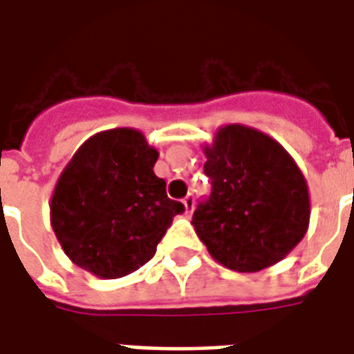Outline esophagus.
<instances>
[{"instance_id": "obj_1", "label": "esophagus", "mask_w": 354, "mask_h": 354, "mask_svg": "<svg viewBox=\"0 0 354 354\" xmlns=\"http://www.w3.org/2000/svg\"><path fill=\"white\" fill-rule=\"evenodd\" d=\"M182 203H184L185 214H192V212H193V207H195V203H193V197H192V195H187V197H185V199L182 201Z\"/></svg>"}]
</instances>
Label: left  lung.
Segmentation results:
<instances>
[{
    "instance_id": "left-lung-1",
    "label": "left lung",
    "mask_w": 354,
    "mask_h": 354,
    "mask_svg": "<svg viewBox=\"0 0 354 354\" xmlns=\"http://www.w3.org/2000/svg\"><path fill=\"white\" fill-rule=\"evenodd\" d=\"M212 193L193 212L195 233L218 263L258 273L305 237L311 199L294 157L266 132L223 124L203 146Z\"/></svg>"
}]
</instances>
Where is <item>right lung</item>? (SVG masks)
Returning <instances> with one entry per match:
<instances>
[{
    "label": "right lung",
    "instance_id": "obj_1",
    "mask_svg": "<svg viewBox=\"0 0 354 354\" xmlns=\"http://www.w3.org/2000/svg\"><path fill=\"white\" fill-rule=\"evenodd\" d=\"M159 151L136 129L93 134L72 155L50 195V227L70 260L100 279H121L153 258L184 212L155 176Z\"/></svg>",
    "mask_w": 354,
    "mask_h": 354
}]
</instances>
